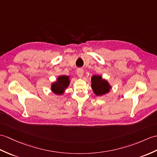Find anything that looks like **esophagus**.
<instances>
[{"label":"esophagus","instance_id":"34e87169","mask_svg":"<svg viewBox=\"0 0 157 157\" xmlns=\"http://www.w3.org/2000/svg\"><path fill=\"white\" fill-rule=\"evenodd\" d=\"M77 74L79 76V77H82V75L83 74V70L82 68H79L77 70Z\"/></svg>","mask_w":157,"mask_h":157}]
</instances>
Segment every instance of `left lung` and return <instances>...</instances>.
Wrapping results in <instances>:
<instances>
[{
  "instance_id": "left-lung-1",
  "label": "left lung",
  "mask_w": 157,
  "mask_h": 157,
  "mask_svg": "<svg viewBox=\"0 0 157 157\" xmlns=\"http://www.w3.org/2000/svg\"><path fill=\"white\" fill-rule=\"evenodd\" d=\"M92 87L97 96H102L108 93L111 87L108 82L99 75H94L92 78Z\"/></svg>"
}]
</instances>
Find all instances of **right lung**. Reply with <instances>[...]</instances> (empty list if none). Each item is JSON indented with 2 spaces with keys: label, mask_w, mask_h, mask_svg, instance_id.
Here are the masks:
<instances>
[{
  "label": "right lung",
  "mask_w": 157,
  "mask_h": 157,
  "mask_svg": "<svg viewBox=\"0 0 157 157\" xmlns=\"http://www.w3.org/2000/svg\"><path fill=\"white\" fill-rule=\"evenodd\" d=\"M70 84V80L68 76L61 75L57 79L56 83H52V90L56 94H62L64 92L65 89Z\"/></svg>",
  "instance_id": "right-lung-1"
}]
</instances>
